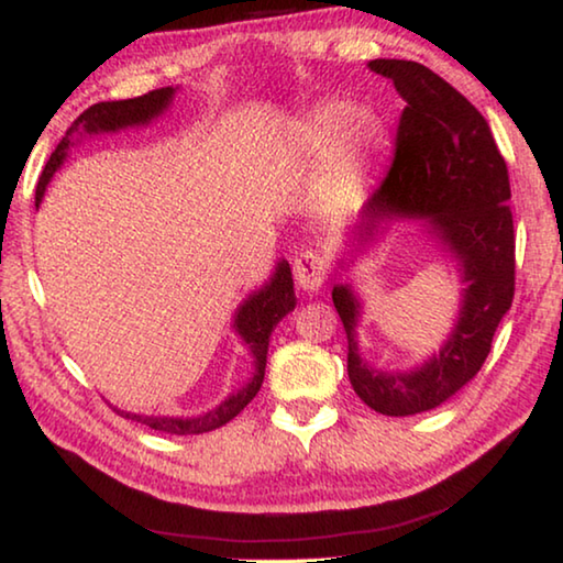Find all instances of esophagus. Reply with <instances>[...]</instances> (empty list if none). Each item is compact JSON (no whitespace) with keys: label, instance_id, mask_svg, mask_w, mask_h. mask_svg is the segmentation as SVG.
Segmentation results:
<instances>
[{"label":"esophagus","instance_id":"34e87169","mask_svg":"<svg viewBox=\"0 0 563 563\" xmlns=\"http://www.w3.org/2000/svg\"><path fill=\"white\" fill-rule=\"evenodd\" d=\"M292 275H296L298 288L316 292L318 288H323V283L328 278V261L316 250H306L296 257V265H292Z\"/></svg>","mask_w":563,"mask_h":563}]
</instances>
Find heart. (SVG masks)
<instances>
[{
	"label": "heart",
	"mask_w": 563,
	"mask_h": 563,
	"mask_svg": "<svg viewBox=\"0 0 563 563\" xmlns=\"http://www.w3.org/2000/svg\"><path fill=\"white\" fill-rule=\"evenodd\" d=\"M388 142L386 122L376 112H361L358 104L345 100H328L292 122L288 153L306 163L330 157L320 190L325 200L341 202L378 173Z\"/></svg>",
	"instance_id": "1"
}]
</instances>
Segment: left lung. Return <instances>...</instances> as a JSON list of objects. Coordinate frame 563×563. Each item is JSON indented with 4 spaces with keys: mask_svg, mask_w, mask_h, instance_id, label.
<instances>
[{
    "mask_svg": "<svg viewBox=\"0 0 563 563\" xmlns=\"http://www.w3.org/2000/svg\"><path fill=\"white\" fill-rule=\"evenodd\" d=\"M368 67L394 79L408 104L398 122L394 165L351 230L353 247H368L390 222L421 220L463 288L449 338L410 371H383L361 358L355 330L363 302L351 283L333 285V302L347 335V378L355 394L383 416H416L445 404L476 376L511 308V187L484 114L445 79L408 59H373ZM351 263L353 257H343L338 265Z\"/></svg>",
    "mask_w": 563,
    "mask_h": 563,
    "instance_id": "1",
    "label": "left lung"
}]
</instances>
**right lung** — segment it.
I'll return each mask as SVG.
<instances>
[{
	"mask_svg": "<svg viewBox=\"0 0 563 563\" xmlns=\"http://www.w3.org/2000/svg\"><path fill=\"white\" fill-rule=\"evenodd\" d=\"M177 87H159L153 92L135 97V100H118V102H97L85 110L73 122V128L65 132V137L59 140L55 153L47 159V165L42 169V177L37 183V192H34V205L40 208L44 198V190L52 180V175L57 173L62 163L67 159L69 147H75V142L82 137L107 135V132H120L128 128H142L157 120L159 114L167 112V107L173 104V97ZM296 310V288H292V273L288 261L275 263V271L261 288L250 292V296L240 302L235 316H233V330L240 335V341L247 345L250 355H253V376L235 394H230L218 408L208 410L202 416H187V418H173V416H140L130 413V410H118L120 416L132 418V421L145 423L155 431L173 433V435H190V433H208L216 428L225 426L228 421L243 410L250 400L257 396V390L263 386L265 378V363H267V345H271V333L280 320Z\"/></svg>",
	"mask_w": 563,
	"mask_h": 563,
	"instance_id": "1",
	"label": "right lung"
}]
</instances>
